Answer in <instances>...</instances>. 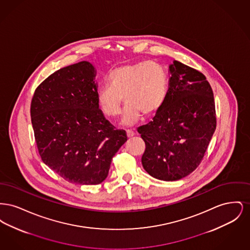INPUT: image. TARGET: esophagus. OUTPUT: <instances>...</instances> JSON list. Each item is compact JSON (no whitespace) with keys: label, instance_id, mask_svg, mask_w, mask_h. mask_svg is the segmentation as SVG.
<instances>
[{"label":"esophagus","instance_id":"34e87169","mask_svg":"<svg viewBox=\"0 0 250 250\" xmlns=\"http://www.w3.org/2000/svg\"><path fill=\"white\" fill-rule=\"evenodd\" d=\"M126 135H127L128 138H131V137H133L135 135V133H134V131L131 130V129H127L126 130Z\"/></svg>","mask_w":250,"mask_h":250}]
</instances>
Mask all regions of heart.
<instances>
[{
    "label": "heart",
    "instance_id": "heart-1",
    "mask_svg": "<svg viewBox=\"0 0 250 250\" xmlns=\"http://www.w3.org/2000/svg\"><path fill=\"white\" fill-rule=\"evenodd\" d=\"M107 83L97 92V105L105 116L113 118L120 113L124 96L126 104L121 124L125 126L137 124L142 113L155 114L166 101V72L154 62L117 66L107 74Z\"/></svg>",
    "mask_w": 250,
    "mask_h": 250
}]
</instances>
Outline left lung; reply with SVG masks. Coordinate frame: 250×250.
Returning <instances> with one entry per match:
<instances>
[{
  "label": "left lung",
  "mask_w": 250,
  "mask_h": 250,
  "mask_svg": "<svg viewBox=\"0 0 250 250\" xmlns=\"http://www.w3.org/2000/svg\"><path fill=\"white\" fill-rule=\"evenodd\" d=\"M166 101L138 128L146 148L144 169L162 181L189 175L202 162L215 126L214 94L205 76L178 61L168 66Z\"/></svg>",
  "instance_id": "1"
}]
</instances>
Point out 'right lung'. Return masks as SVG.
I'll return each instance as SVG.
<instances>
[{
	"label": "right lung",
	"mask_w": 250,
	"mask_h": 250,
	"mask_svg": "<svg viewBox=\"0 0 250 250\" xmlns=\"http://www.w3.org/2000/svg\"><path fill=\"white\" fill-rule=\"evenodd\" d=\"M95 66L86 61L61 68L36 88L31 118L42 161L79 185L107 178L112 157L127 141L97 105Z\"/></svg>",
	"instance_id": "right-lung-1"
}]
</instances>
